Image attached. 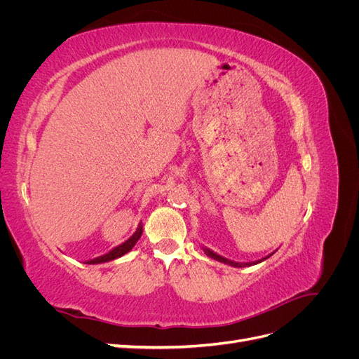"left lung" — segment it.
Returning <instances> with one entry per match:
<instances>
[{
    "label": "left lung",
    "instance_id": "1",
    "mask_svg": "<svg viewBox=\"0 0 359 359\" xmlns=\"http://www.w3.org/2000/svg\"><path fill=\"white\" fill-rule=\"evenodd\" d=\"M202 248H203V252L206 253V256H210V257H212V259H215V260H219V262H223V264H226V265H231V266H235V268L252 266V265L260 264V262H264V260H266L269 256L274 255V253H271V255H268V256H265V257H262V259L255 260V262H233V260H231V259H226V257H223V256H220V255H217L215 252H212V250H210L208 247H202Z\"/></svg>",
    "mask_w": 359,
    "mask_h": 359
}]
</instances>
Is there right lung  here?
Returning a JSON list of instances; mask_svg holds the SVG:
<instances>
[{
    "instance_id": "1",
    "label": "right lung",
    "mask_w": 359,
    "mask_h": 359,
    "mask_svg": "<svg viewBox=\"0 0 359 359\" xmlns=\"http://www.w3.org/2000/svg\"><path fill=\"white\" fill-rule=\"evenodd\" d=\"M142 232H144V226H142V223H139L137 224V229L135 231V233L128 238L127 241H124L123 244H119V245H116V247H114L111 252H107V253H104V255H102V256H99V257H94V259H90V260H86L85 264H88V265H95V264H104V262H109V260H114V259H118V257H121V256H124L126 253H128L130 250H132L135 245H136V243L139 241V238L142 236Z\"/></svg>"
}]
</instances>
